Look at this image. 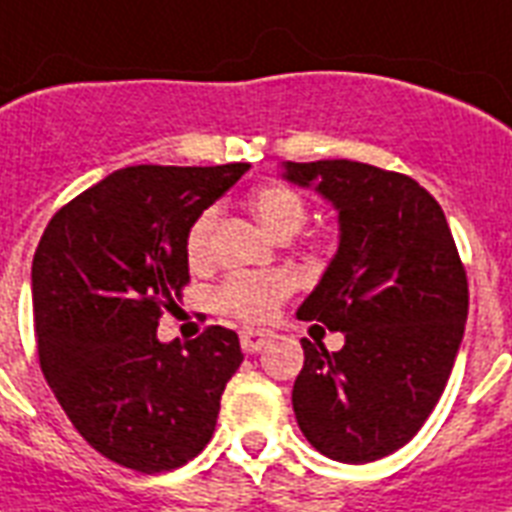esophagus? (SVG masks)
<instances>
[{
  "label": "esophagus",
  "instance_id": "obj_1",
  "mask_svg": "<svg viewBox=\"0 0 512 512\" xmlns=\"http://www.w3.org/2000/svg\"><path fill=\"white\" fill-rule=\"evenodd\" d=\"M272 337L274 335L269 329H243V332H240V348L246 350V353H259Z\"/></svg>",
  "mask_w": 512,
  "mask_h": 512
}]
</instances>
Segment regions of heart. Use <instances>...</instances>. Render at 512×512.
I'll use <instances>...</instances> for the list:
<instances>
[{
  "mask_svg": "<svg viewBox=\"0 0 512 512\" xmlns=\"http://www.w3.org/2000/svg\"><path fill=\"white\" fill-rule=\"evenodd\" d=\"M251 211L266 230L277 238H290L306 222L303 198L287 185H264L251 196ZM217 225V211L206 209L190 225L185 238V253L193 266L204 264L211 253V235ZM295 280L290 272L235 274L219 287L217 303L225 314L243 322H266L272 319L277 306L293 293Z\"/></svg>",
  "mask_w": 512,
  "mask_h": 512,
  "instance_id": "1",
  "label": "heart"
}]
</instances>
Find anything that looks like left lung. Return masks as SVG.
Wrapping results in <instances>:
<instances>
[{"instance_id":"8db88e82","label":"left lung","mask_w":512,"mask_h":512,"mask_svg":"<svg viewBox=\"0 0 512 512\" xmlns=\"http://www.w3.org/2000/svg\"><path fill=\"white\" fill-rule=\"evenodd\" d=\"M282 177L337 211L340 243L298 308L345 335L329 353L303 337L293 411L303 437L340 463L411 442L458 356L468 282L442 206L416 180L350 159L282 162Z\"/></svg>"}]
</instances>
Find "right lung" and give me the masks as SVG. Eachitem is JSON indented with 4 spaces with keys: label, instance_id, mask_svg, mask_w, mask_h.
Returning a JSON list of instances; mask_svg holds the SVG:
<instances>
[{
    "label": "right lung",
    "instance_id": "1",
    "mask_svg": "<svg viewBox=\"0 0 512 512\" xmlns=\"http://www.w3.org/2000/svg\"><path fill=\"white\" fill-rule=\"evenodd\" d=\"M251 164L112 172L62 206L33 256L38 361L67 418L104 458L162 474L209 445L243 363L232 329L156 337L190 280L185 238Z\"/></svg>",
    "mask_w": 512,
    "mask_h": 512
}]
</instances>
